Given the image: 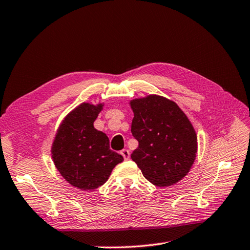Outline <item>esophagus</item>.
I'll list each match as a JSON object with an SVG mask.
<instances>
[{
  "mask_svg": "<svg viewBox=\"0 0 250 250\" xmlns=\"http://www.w3.org/2000/svg\"><path fill=\"white\" fill-rule=\"evenodd\" d=\"M120 154L124 156V159H125V161L130 159V151H129V150H126V149L121 150V151H120Z\"/></svg>",
  "mask_w": 250,
  "mask_h": 250,
  "instance_id": "1",
  "label": "esophagus"
}]
</instances>
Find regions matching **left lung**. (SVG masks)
Wrapping results in <instances>:
<instances>
[{"instance_id":"8db88e82","label":"left lung","mask_w":250,"mask_h":250,"mask_svg":"<svg viewBox=\"0 0 250 250\" xmlns=\"http://www.w3.org/2000/svg\"><path fill=\"white\" fill-rule=\"evenodd\" d=\"M132 135L138 147L131 154L143 176L155 187H169L188 175L197 153L196 132L177 103L150 95L130 102Z\"/></svg>"}]
</instances>
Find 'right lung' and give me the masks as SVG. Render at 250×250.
<instances>
[{
	"label": "right lung",
	"instance_id": "1",
	"mask_svg": "<svg viewBox=\"0 0 250 250\" xmlns=\"http://www.w3.org/2000/svg\"><path fill=\"white\" fill-rule=\"evenodd\" d=\"M103 104L82 103L62 120L52 145V159L57 170L73 187L92 190L107 181L113 168L124 161L109 149L105 133L94 121Z\"/></svg>",
	"mask_w": 250,
	"mask_h": 250
}]
</instances>
